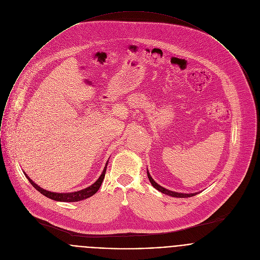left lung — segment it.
<instances>
[{"label":"left lung","instance_id":"obj_1","mask_svg":"<svg viewBox=\"0 0 260 260\" xmlns=\"http://www.w3.org/2000/svg\"><path fill=\"white\" fill-rule=\"evenodd\" d=\"M147 176H148V178H149V180H150V182H151L152 186H153V187H155L157 190L161 191V192H162V193H165V194H168V196H171V197H174V198H189V197H193V196H196L197 193H199V192H193V193H182V192H176V191L170 190V189L165 188L164 186L159 185L158 183H156V182H155V180L151 177V175H150V173H149L148 171H147Z\"/></svg>","mask_w":260,"mask_h":260}]
</instances>
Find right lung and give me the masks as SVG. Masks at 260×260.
<instances>
[{
	"instance_id": "obj_1",
	"label": "right lung",
	"mask_w": 260,
	"mask_h": 260,
	"mask_svg": "<svg viewBox=\"0 0 260 260\" xmlns=\"http://www.w3.org/2000/svg\"><path fill=\"white\" fill-rule=\"evenodd\" d=\"M107 166H108V161L106 162V166L104 168V171L102 174L100 175V177L89 186H87L84 189H81V190H78V191H73V192H52V191H49V190H46L42 187H40L39 185H37L26 173H24V174L26 175L27 179L30 181V183L39 191L41 192L43 196L51 199V200H54V201H57V202H79V201H83L85 199H87L91 196H93L100 188L103 180H104V177H105V173H106V170H107Z\"/></svg>"
}]
</instances>
